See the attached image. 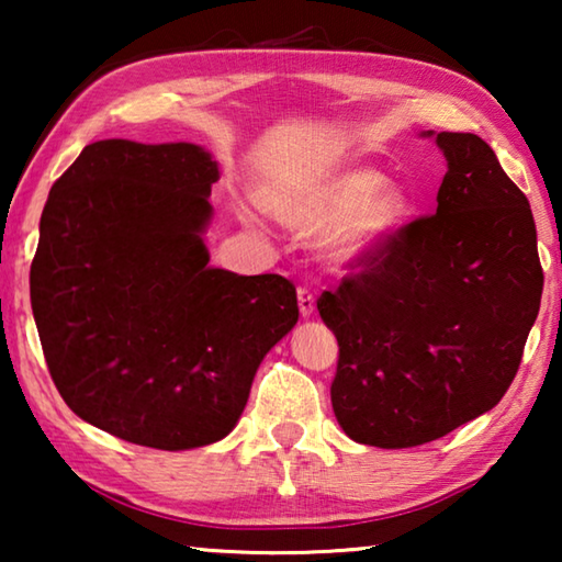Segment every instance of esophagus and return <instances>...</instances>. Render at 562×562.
Listing matches in <instances>:
<instances>
[{
	"instance_id": "obj_1",
	"label": "esophagus",
	"mask_w": 562,
	"mask_h": 562,
	"mask_svg": "<svg viewBox=\"0 0 562 562\" xmlns=\"http://www.w3.org/2000/svg\"><path fill=\"white\" fill-rule=\"evenodd\" d=\"M297 302H300V312L302 317H310L315 312V294L307 288H297Z\"/></svg>"
}]
</instances>
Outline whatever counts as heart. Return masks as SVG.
<instances>
[{
    "instance_id": "obj_1",
    "label": "heart",
    "mask_w": 562,
    "mask_h": 562,
    "mask_svg": "<svg viewBox=\"0 0 562 562\" xmlns=\"http://www.w3.org/2000/svg\"><path fill=\"white\" fill-rule=\"evenodd\" d=\"M270 207L302 235L327 231L335 260H355L376 247L408 213L402 186L382 180L376 170L347 168L304 188L282 190Z\"/></svg>"
}]
</instances>
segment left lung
Returning a JSON list of instances; mask_svg holds the SVG:
<instances>
[{
	"label": "left lung",
	"mask_w": 562,
	"mask_h": 562,
	"mask_svg": "<svg viewBox=\"0 0 562 562\" xmlns=\"http://www.w3.org/2000/svg\"><path fill=\"white\" fill-rule=\"evenodd\" d=\"M436 144L449 160L436 213L398 225L317 300L339 345L331 408L379 449L441 439L496 406L543 294L522 190L473 133Z\"/></svg>",
	"instance_id": "left-lung-1"
}]
</instances>
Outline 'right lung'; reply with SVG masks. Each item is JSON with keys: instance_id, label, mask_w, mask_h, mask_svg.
Listing matches in <instances>:
<instances>
[{"instance_id": "right-lung-1", "label": "right lung", "mask_w": 562, "mask_h": 562, "mask_svg": "<svg viewBox=\"0 0 562 562\" xmlns=\"http://www.w3.org/2000/svg\"><path fill=\"white\" fill-rule=\"evenodd\" d=\"M215 180L193 144L109 138L46 198L30 272L46 367L76 416L128 443L221 441L262 357L297 325L288 278L207 265Z\"/></svg>"}]
</instances>
